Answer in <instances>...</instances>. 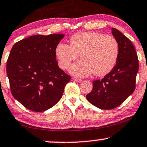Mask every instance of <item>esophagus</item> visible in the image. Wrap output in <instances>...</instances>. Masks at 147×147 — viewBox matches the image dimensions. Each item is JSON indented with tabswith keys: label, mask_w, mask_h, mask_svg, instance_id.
Masks as SVG:
<instances>
[{
	"label": "esophagus",
	"mask_w": 147,
	"mask_h": 147,
	"mask_svg": "<svg viewBox=\"0 0 147 147\" xmlns=\"http://www.w3.org/2000/svg\"><path fill=\"white\" fill-rule=\"evenodd\" d=\"M74 80L76 82H82V80L80 79V78H74Z\"/></svg>",
	"instance_id": "esophagus-1"
}]
</instances>
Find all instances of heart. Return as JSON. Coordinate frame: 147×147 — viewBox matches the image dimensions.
<instances>
[{
  "instance_id": "obj_1",
  "label": "heart",
  "mask_w": 147,
  "mask_h": 147,
  "mask_svg": "<svg viewBox=\"0 0 147 147\" xmlns=\"http://www.w3.org/2000/svg\"><path fill=\"white\" fill-rule=\"evenodd\" d=\"M71 44L61 42L56 48L59 64L62 69H69L71 62L78 59L80 55L82 59L72 66L74 75L86 77L93 72L102 76L111 72L119 57L117 41L111 36L97 32H83L74 34Z\"/></svg>"
}]
</instances>
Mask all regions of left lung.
Returning <instances> with one entry per match:
<instances>
[{
	"label": "left lung",
	"instance_id": "left-lung-1",
	"mask_svg": "<svg viewBox=\"0 0 147 147\" xmlns=\"http://www.w3.org/2000/svg\"><path fill=\"white\" fill-rule=\"evenodd\" d=\"M112 34L119 45L117 63L102 80L92 82V90L86 95L91 104L105 110L119 106L132 94L138 71V59L133 44L115 28H112Z\"/></svg>",
	"mask_w": 147,
	"mask_h": 147
}]
</instances>
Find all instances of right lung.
Segmentation results:
<instances>
[{"label": "right lung", "mask_w": 147, "mask_h": 147, "mask_svg": "<svg viewBox=\"0 0 147 147\" xmlns=\"http://www.w3.org/2000/svg\"><path fill=\"white\" fill-rule=\"evenodd\" d=\"M63 37L34 35L11 49L7 62L11 94L31 111H45L57 104L71 80L56 60V48Z\"/></svg>", "instance_id": "obj_1"}]
</instances>
